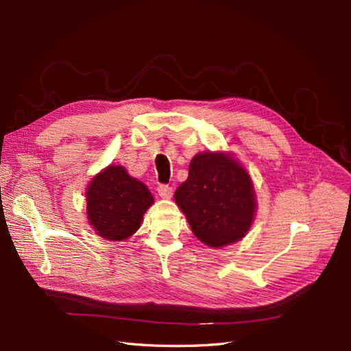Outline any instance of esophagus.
Instances as JSON below:
<instances>
[{"label": "esophagus", "instance_id": "esophagus-1", "mask_svg": "<svg viewBox=\"0 0 351 351\" xmlns=\"http://www.w3.org/2000/svg\"><path fill=\"white\" fill-rule=\"evenodd\" d=\"M158 195L164 197V199H169L173 196V189L167 186V184H159L158 186Z\"/></svg>", "mask_w": 351, "mask_h": 351}]
</instances>
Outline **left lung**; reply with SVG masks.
I'll return each instance as SVG.
<instances>
[{
	"label": "left lung",
	"instance_id": "obj_1",
	"mask_svg": "<svg viewBox=\"0 0 351 351\" xmlns=\"http://www.w3.org/2000/svg\"><path fill=\"white\" fill-rule=\"evenodd\" d=\"M174 199L193 234L209 247L241 240L256 214L252 178L227 152L195 155L189 177L176 190Z\"/></svg>",
	"mask_w": 351,
	"mask_h": 351
}]
</instances>
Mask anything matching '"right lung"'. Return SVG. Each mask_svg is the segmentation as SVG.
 I'll use <instances>...</instances> for the list:
<instances>
[{
  "instance_id": "add662e5",
  "label": "right lung",
  "mask_w": 351,
  "mask_h": 351,
  "mask_svg": "<svg viewBox=\"0 0 351 351\" xmlns=\"http://www.w3.org/2000/svg\"><path fill=\"white\" fill-rule=\"evenodd\" d=\"M89 224L102 239L121 241L139 230L154 196L121 165H108L86 189Z\"/></svg>"
}]
</instances>
